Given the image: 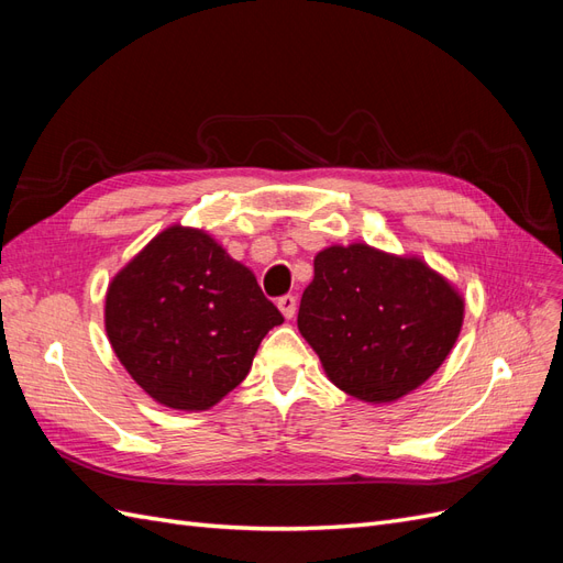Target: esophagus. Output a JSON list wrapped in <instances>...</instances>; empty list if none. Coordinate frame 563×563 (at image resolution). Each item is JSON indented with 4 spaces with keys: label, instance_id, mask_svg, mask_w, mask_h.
Segmentation results:
<instances>
[{
    "label": "esophagus",
    "instance_id": "obj_1",
    "mask_svg": "<svg viewBox=\"0 0 563 563\" xmlns=\"http://www.w3.org/2000/svg\"><path fill=\"white\" fill-rule=\"evenodd\" d=\"M279 310H282V314L286 317V319H291L294 314H296V308H298V298L296 296H291V294H286V296H282L279 298Z\"/></svg>",
    "mask_w": 563,
    "mask_h": 563
}]
</instances>
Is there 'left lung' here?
<instances>
[{
    "label": "left lung",
    "mask_w": 563,
    "mask_h": 563,
    "mask_svg": "<svg viewBox=\"0 0 563 563\" xmlns=\"http://www.w3.org/2000/svg\"><path fill=\"white\" fill-rule=\"evenodd\" d=\"M463 327V298L418 258L366 244L314 258L298 329L347 395L383 404L428 380Z\"/></svg>",
    "instance_id": "obj_1"
}]
</instances>
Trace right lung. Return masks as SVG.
Masks as SVG:
<instances>
[{"instance_id":"right-lung-1","label":"right lung","mask_w":563,"mask_h":563,"mask_svg":"<svg viewBox=\"0 0 563 563\" xmlns=\"http://www.w3.org/2000/svg\"><path fill=\"white\" fill-rule=\"evenodd\" d=\"M282 321L249 267L180 225L135 255L106 298L119 362L152 399L183 411H203L240 385Z\"/></svg>"}]
</instances>
